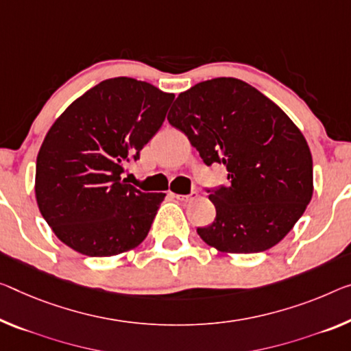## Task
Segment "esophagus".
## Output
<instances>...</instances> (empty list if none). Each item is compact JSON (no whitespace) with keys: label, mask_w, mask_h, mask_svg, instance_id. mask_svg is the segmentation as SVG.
Here are the masks:
<instances>
[{"label":"esophagus","mask_w":351,"mask_h":351,"mask_svg":"<svg viewBox=\"0 0 351 351\" xmlns=\"http://www.w3.org/2000/svg\"><path fill=\"white\" fill-rule=\"evenodd\" d=\"M176 197L183 202H190L197 197V191H191L190 194H176Z\"/></svg>","instance_id":"34e87169"}]
</instances>
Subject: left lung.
Masks as SVG:
<instances>
[{
	"label": "left lung",
	"mask_w": 351,
	"mask_h": 351,
	"mask_svg": "<svg viewBox=\"0 0 351 351\" xmlns=\"http://www.w3.org/2000/svg\"><path fill=\"white\" fill-rule=\"evenodd\" d=\"M168 121L204 163L224 165L229 186L207 190L217 218L197 234L226 254L278 245L311 202L312 155L303 133L274 101L237 78L194 84L171 106Z\"/></svg>",
	"instance_id": "left-lung-1"
}]
</instances>
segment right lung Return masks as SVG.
Listing matches in <instances>:
<instances>
[{
  "label": "right lung",
  "instance_id": "right-lung-1",
  "mask_svg": "<svg viewBox=\"0 0 351 351\" xmlns=\"http://www.w3.org/2000/svg\"><path fill=\"white\" fill-rule=\"evenodd\" d=\"M174 94L134 78H110L70 105L48 130L36 163V199L64 245L117 256L147 237L165 193L122 179L165 122Z\"/></svg>",
  "mask_w": 351,
  "mask_h": 351
}]
</instances>
